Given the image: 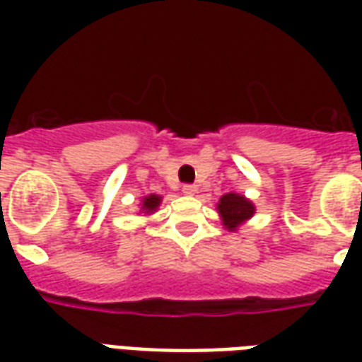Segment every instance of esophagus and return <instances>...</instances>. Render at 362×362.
Wrapping results in <instances>:
<instances>
[{"mask_svg": "<svg viewBox=\"0 0 362 362\" xmlns=\"http://www.w3.org/2000/svg\"><path fill=\"white\" fill-rule=\"evenodd\" d=\"M182 192H184L186 196H196L197 188H196V186H194V184H186V186L182 188Z\"/></svg>", "mask_w": 362, "mask_h": 362, "instance_id": "obj_1", "label": "esophagus"}]
</instances>
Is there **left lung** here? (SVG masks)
<instances>
[{
	"instance_id": "obj_1",
	"label": "left lung",
	"mask_w": 362,
	"mask_h": 362,
	"mask_svg": "<svg viewBox=\"0 0 362 362\" xmlns=\"http://www.w3.org/2000/svg\"><path fill=\"white\" fill-rule=\"evenodd\" d=\"M217 211H219L225 228L235 230V228H238L243 223L250 219L254 211H256V207H254L250 199L230 192V194H225L221 197L219 204H217Z\"/></svg>"
}]
</instances>
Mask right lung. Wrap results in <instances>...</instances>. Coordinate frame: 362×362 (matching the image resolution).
<instances>
[{
    "label": "right lung",
    "instance_id": "right-lung-1",
    "mask_svg": "<svg viewBox=\"0 0 362 362\" xmlns=\"http://www.w3.org/2000/svg\"><path fill=\"white\" fill-rule=\"evenodd\" d=\"M158 205H160V196H157V194H149V196L143 197L141 213H153V211H157Z\"/></svg>",
    "mask_w": 362,
    "mask_h": 362
}]
</instances>
